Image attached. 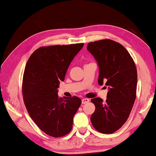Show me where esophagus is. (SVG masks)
<instances>
[{"label": "esophagus", "instance_id": "obj_1", "mask_svg": "<svg viewBox=\"0 0 156 156\" xmlns=\"http://www.w3.org/2000/svg\"><path fill=\"white\" fill-rule=\"evenodd\" d=\"M89 101V99H87V98H84V99H82V104H84L88 103Z\"/></svg>", "mask_w": 156, "mask_h": 156}]
</instances>
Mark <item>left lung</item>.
<instances>
[{"mask_svg":"<svg viewBox=\"0 0 156 156\" xmlns=\"http://www.w3.org/2000/svg\"><path fill=\"white\" fill-rule=\"evenodd\" d=\"M87 50L99 67L98 83L108 86L107 99L99 97L91 101L95 111L91 116L94 129L109 134L119 130L129 118L136 97L137 69L133 58L124 47L109 39L89 42Z\"/></svg>","mask_w":156,"mask_h":156,"instance_id":"obj_1","label":"left lung"}]
</instances>
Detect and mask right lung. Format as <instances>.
Wrapping results in <instances>:
<instances>
[{
  "label": "right lung",
  "instance_id": "obj_1",
  "mask_svg": "<svg viewBox=\"0 0 156 156\" xmlns=\"http://www.w3.org/2000/svg\"><path fill=\"white\" fill-rule=\"evenodd\" d=\"M84 43L41 47L31 55L23 78V101L30 116L48 136L62 137L72 129L74 114L82 104L77 97H59V81Z\"/></svg>",
  "mask_w": 156,
  "mask_h": 156
}]
</instances>
